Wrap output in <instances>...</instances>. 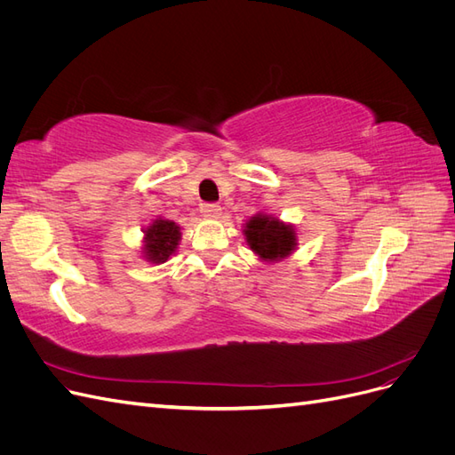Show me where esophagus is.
Masks as SVG:
<instances>
[{
	"label": "esophagus",
	"mask_w": 455,
	"mask_h": 455,
	"mask_svg": "<svg viewBox=\"0 0 455 455\" xmlns=\"http://www.w3.org/2000/svg\"><path fill=\"white\" fill-rule=\"evenodd\" d=\"M201 212L204 218H211V220H218L220 214H222V209H220V204L214 203H206L201 206Z\"/></svg>",
	"instance_id": "34e87169"
}]
</instances>
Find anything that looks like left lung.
Listing matches in <instances>:
<instances>
[{"label": "left lung", "instance_id": "1", "mask_svg": "<svg viewBox=\"0 0 455 455\" xmlns=\"http://www.w3.org/2000/svg\"><path fill=\"white\" fill-rule=\"evenodd\" d=\"M244 243L266 264H275L298 249V233L292 224L267 212H256L243 224Z\"/></svg>", "mask_w": 455, "mask_h": 455}]
</instances>
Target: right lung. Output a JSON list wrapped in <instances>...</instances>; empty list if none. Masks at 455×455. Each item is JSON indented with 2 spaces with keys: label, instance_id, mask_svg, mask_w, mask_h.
Instances as JSON below:
<instances>
[{
  "label": "right lung",
  "instance_id": "obj_1",
  "mask_svg": "<svg viewBox=\"0 0 455 455\" xmlns=\"http://www.w3.org/2000/svg\"><path fill=\"white\" fill-rule=\"evenodd\" d=\"M142 258L149 264H164L171 256L176 254L178 244L182 239V228L174 224L169 218H156L142 229Z\"/></svg>",
  "mask_w": 455,
  "mask_h": 455
}]
</instances>
